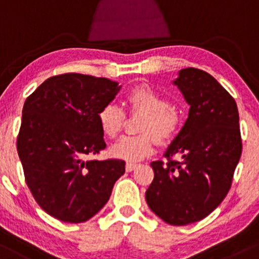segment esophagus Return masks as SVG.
I'll list each match as a JSON object with an SVG mask.
<instances>
[{
	"mask_svg": "<svg viewBox=\"0 0 259 259\" xmlns=\"http://www.w3.org/2000/svg\"><path fill=\"white\" fill-rule=\"evenodd\" d=\"M136 167H137V164H133V162H127V164H126V171H127V172H131V171L135 170Z\"/></svg>",
	"mask_w": 259,
	"mask_h": 259,
	"instance_id": "obj_1",
	"label": "esophagus"
}]
</instances>
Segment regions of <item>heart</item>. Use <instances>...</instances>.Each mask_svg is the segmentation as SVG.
<instances>
[{
	"mask_svg": "<svg viewBox=\"0 0 259 259\" xmlns=\"http://www.w3.org/2000/svg\"><path fill=\"white\" fill-rule=\"evenodd\" d=\"M126 103L131 114L143 115L139 132L143 135L122 138L112 148V154L127 161H138L153 153L156 141L167 144L172 141L181 126V116L168 99L148 84H139L127 93ZM99 126L109 139L120 136L126 122V112L115 104H107L98 114Z\"/></svg>",
	"mask_w": 259,
	"mask_h": 259,
	"instance_id": "b5f03b06",
	"label": "heart"
}]
</instances>
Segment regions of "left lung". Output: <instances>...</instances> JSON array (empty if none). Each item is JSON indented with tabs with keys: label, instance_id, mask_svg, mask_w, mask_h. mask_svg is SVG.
Masks as SVG:
<instances>
[{
	"label": "left lung",
	"instance_id": "obj_1",
	"mask_svg": "<svg viewBox=\"0 0 259 259\" xmlns=\"http://www.w3.org/2000/svg\"><path fill=\"white\" fill-rule=\"evenodd\" d=\"M174 84L190 104L188 118L165 152L167 161L150 164L145 199L165 223L182 226L204 219L225 198L242 142L236 101L213 75L190 67Z\"/></svg>",
	"mask_w": 259,
	"mask_h": 259
}]
</instances>
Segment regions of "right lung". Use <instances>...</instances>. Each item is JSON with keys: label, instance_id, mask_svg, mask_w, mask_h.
Segmentation results:
<instances>
[{"label": "right lung", "instance_id": "obj_1", "mask_svg": "<svg viewBox=\"0 0 259 259\" xmlns=\"http://www.w3.org/2000/svg\"><path fill=\"white\" fill-rule=\"evenodd\" d=\"M120 88L107 78L66 73L46 79L25 100L17 138L25 182L37 204L61 222L94 217L124 174L123 160H85L106 148L98 114Z\"/></svg>", "mask_w": 259, "mask_h": 259}]
</instances>
